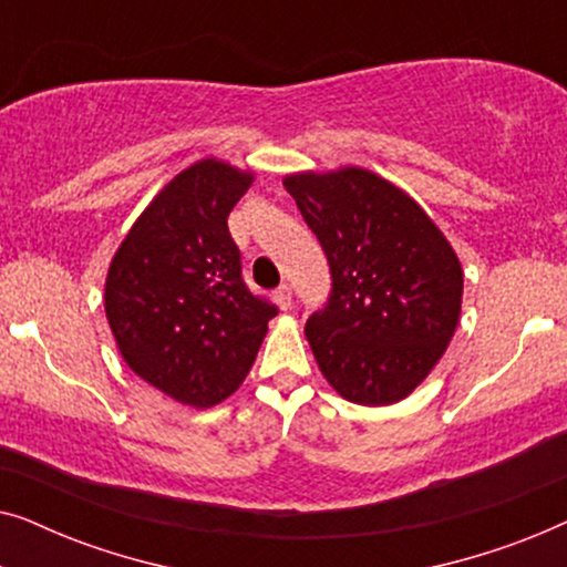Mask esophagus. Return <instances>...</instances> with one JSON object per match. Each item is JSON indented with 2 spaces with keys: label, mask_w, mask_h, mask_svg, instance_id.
Here are the masks:
<instances>
[{
  "label": "esophagus",
  "mask_w": 567,
  "mask_h": 567,
  "mask_svg": "<svg viewBox=\"0 0 567 567\" xmlns=\"http://www.w3.org/2000/svg\"><path fill=\"white\" fill-rule=\"evenodd\" d=\"M274 301L278 305V309H291V286L289 284H281L278 289L274 291Z\"/></svg>",
  "instance_id": "34e87169"
}]
</instances>
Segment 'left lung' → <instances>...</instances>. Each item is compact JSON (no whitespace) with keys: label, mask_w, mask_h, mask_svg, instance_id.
<instances>
[{"label":"left lung","mask_w":567,"mask_h":567,"mask_svg":"<svg viewBox=\"0 0 567 567\" xmlns=\"http://www.w3.org/2000/svg\"><path fill=\"white\" fill-rule=\"evenodd\" d=\"M284 188L330 262V301L305 328L322 377L355 405L405 400L460 324L464 270L452 243L371 169L291 173Z\"/></svg>","instance_id":"obj_1"}]
</instances>
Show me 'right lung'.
Wrapping results in <instances>:
<instances>
[{"label": "right lung", "mask_w": 567, "mask_h": 567, "mask_svg": "<svg viewBox=\"0 0 567 567\" xmlns=\"http://www.w3.org/2000/svg\"><path fill=\"white\" fill-rule=\"evenodd\" d=\"M252 169L206 157L177 173L123 237L105 276V317L138 379L206 410L250 374L276 307L252 297L227 216Z\"/></svg>", "instance_id": "obj_1"}]
</instances>
